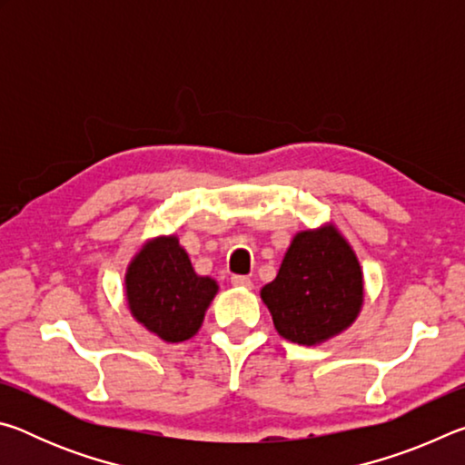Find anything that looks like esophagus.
Masks as SVG:
<instances>
[{
	"mask_svg": "<svg viewBox=\"0 0 465 465\" xmlns=\"http://www.w3.org/2000/svg\"><path fill=\"white\" fill-rule=\"evenodd\" d=\"M232 285L233 287H240V289H250L252 287V281L248 277H243V274H233Z\"/></svg>",
	"mask_w": 465,
	"mask_h": 465,
	"instance_id": "esophagus-1",
	"label": "esophagus"
}]
</instances>
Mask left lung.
Listing matches in <instances>:
<instances>
[{
	"mask_svg": "<svg viewBox=\"0 0 465 465\" xmlns=\"http://www.w3.org/2000/svg\"><path fill=\"white\" fill-rule=\"evenodd\" d=\"M261 297L282 338L318 346L355 324L365 303L363 269L341 230L324 223L293 235Z\"/></svg>",
	"mask_w": 465,
	"mask_h": 465,
	"instance_id": "1",
	"label": "left lung"
}]
</instances>
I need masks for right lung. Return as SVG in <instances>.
Returning a JSON list of instances; mask_svg holds the SVG:
<instances>
[{
    "instance_id": "obj_1",
    "label": "right lung",
    "mask_w": 465,
    "mask_h": 465,
    "mask_svg": "<svg viewBox=\"0 0 465 465\" xmlns=\"http://www.w3.org/2000/svg\"><path fill=\"white\" fill-rule=\"evenodd\" d=\"M217 291L215 279L196 274L178 235L145 240L124 272L131 316L163 342H184L199 332Z\"/></svg>"
}]
</instances>
